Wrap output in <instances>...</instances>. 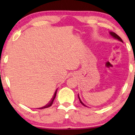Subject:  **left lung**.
<instances>
[{"instance_id":"obj_1","label":"left lung","mask_w":135,"mask_h":135,"mask_svg":"<svg viewBox=\"0 0 135 135\" xmlns=\"http://www.w3.org/2000/svg\"><path fill=\"white\" fill-rule=\"evenodd\" d=\"M109 34H110V35H111V36H112V37H114V38H116V39L119 40H120V41H121L122 42H123V40H122V38H121L120 37H119V36H118V35H117V34H115V33H114V32H109ZM78 97H79V101H80V103H81V104H83V105H84V106H86V105H85V104H84V103H82V101H81V99H80V97H79V95H78Z\"/></svg>"}]
</instances>
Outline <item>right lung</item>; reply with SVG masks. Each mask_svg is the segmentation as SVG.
<instances>
[{
	"mask_svg": "<svg viewBox=\"0 0 135 135\" xmlns=\"http://www.w3.org/2000/svg\"><path fill=\"white\" fill-rule=\"evenodd\" d=\"M56 92H57V90H56V91H55V94H54V95H53V98H52V99H51V101H50V102L48 103V104L46 105V106H43V107H42V108H38V109H45V108H49V107H50L51 105H52V104H53V101H54V99H55V97H56Z\"/></svg>",
	"mask_w": 135,
	"mask_h": 135,
	"instance_id": "obj_1",
	"label": "right lung"
}]
</instances>
